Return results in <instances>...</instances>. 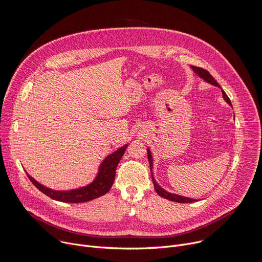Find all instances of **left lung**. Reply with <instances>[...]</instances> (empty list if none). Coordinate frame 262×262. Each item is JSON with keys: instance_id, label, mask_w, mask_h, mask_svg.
<instances>
[{"instance_id": "obj_1", "label": "left lung", "mask_w": 262, "mask_h": 262, "mask_svg": "<svg viewBox=\"0 0 262 262\" xmlns=\"http://www.w3.org/2000/svg\"><path fill=\"white\" fill-rule=\"evenodd\" d=\"M190 67H191V69L193 70V72H194L198 76H200L201 78H203L206 82H208V83H210V84H212V85L219 86V88L222 90L221 85L217 83V81H216L215 79H214V78L212 77V75L208 72V71H206L205 69L199 68V67H194V66H190ZM222 93H223V97H224V99L226 100V102L229 103V104L232 106L231 101H230L229 97L227 96V94L224 92V90H222ZM147 157H148V162H149V166H150L151 179H152V182H154L155 190H156V192H157L160 196H162V198H164V199H166V200H168V201L177 202V203H194V202L200 201V200H194V199H191V198L182 196V195H179V194H176V193H170V192H168V191H166L165 189H163V188L156 182V180H155V178H154V174H152L154 162H152V156H151V152H150V149H149V148H147Z\"/></svg>"}]
</instances>
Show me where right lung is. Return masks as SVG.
Instances as JSON below:
<instances>
[{"instance_id": "add662e5", "label": "right lung", "mask_w": 262, "mask_h": 262, "mask_svg": "<svg viewBox=\"0 0 262 262\" xmlns=\"http://www.w3.org/2000/svg\"><path fill=\"white\" fill-rule=\"evenodd\" d=\"M127 146L128 144H125L122 147L118 148L116 151L108 155L100 164L98 173L96 178L94 179V181L89 185L77 188V189L67 190V191L53 190L41 185L40 183L35 181L32 177H30L28 173L27 176L29 180L32 182V184L39 190V191H41L47 196L51 198L52 200L63 202V203L89 202V201L97 199L99 196H102L110 191V189L113 186V183L115 180L117 165L119 164V162H120Z\"/></svg>"}]
</instances>
